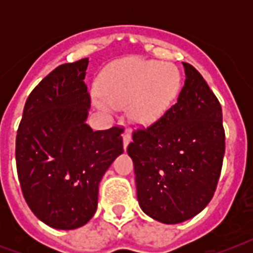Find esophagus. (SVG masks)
Segmentation results:
<instances>
[{"label":"esophagus","instance_id":"obj_1","mask_svg":"<svg viewBox=\"0 0 253 253\" xmlns=\"http://www.w3.org/2000/svg\"><path fill=\"white\" fill-rule=\"evenodd\" d=\"M130 142H131V134L128 132V131H126V132L123 134V148H125V150H126Z\"/></svg>","mask_w":253,"mask_h":253}]
</instances>
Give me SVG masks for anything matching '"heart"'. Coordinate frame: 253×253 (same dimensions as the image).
Masks as SVG:
<instances>
[{
	"instance_id": "b5f03b06",
	"label": "heart",
	"mask_w": 253,
	"mask_h": 253,
	"mask_svg": "<svg viewBox=\"0 0 253 253\" xmlns=\"http://www.w3.org/2000/svg\"><path fill=\"white\" fill-rule=\"evenodd\" d=\"M180 73L170 64L127 57L107 65L98 77L102 98L94 101L103 111L109 105L126 107L132 122L150 126L166 114L180 90Z\"/></svg>"
}]
</instances>
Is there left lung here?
<instances>
[{"instance_id": "8db88e82", "label": "left lung", "mask_w": 253, "mask_h": 253, "mask_svg": "<svg viewBox=\"0 0 253 253\" xmlns=\"http://www.w3.org/2000/svg\"><path fill=\"white\" fill-rule=\"evenodd\" d=\"M185 84L177 103L147 128L132 132L140 209L166 224L196 216L211 201L224 156L222 107L193 65L182 63Z\"/></svg>"}]
</instances>
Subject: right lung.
Masks as SVG:
<instances>
[{"label":"right lung","mask_w":253,"mask_h":253,"mask_svg":"<svg viewBox=\"0 0 253 253\" xmlns=\"http://www.w3.org/2000/svg\"><path fill=\"white\" fill-rule=\"evenodd\" d=\"M89 60L59 65L34 87L15 140L22 193L49 227L87 223L98 204L99 181L123 152V127L93 131L86 125L90 95L84 83Z\"/></svg>","instance_id":"add662e5"}]
</instances>
